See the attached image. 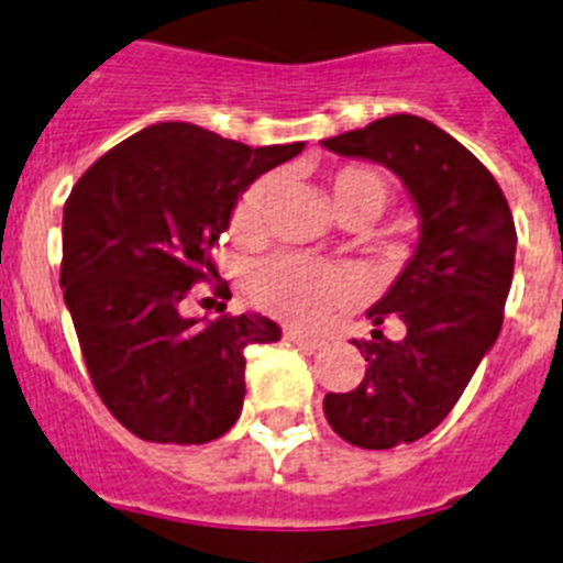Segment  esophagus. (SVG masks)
Here are the masks:
<instances>
[{
	"mask_svg": "<svg viewBox=\"0 0 563 563\" xmlns=\"http://www.w3.org/2000/svg\"><path fill=\"white\" fill-rule=\"evenodd\" d=\"M285 338L290 343H296V346H305V350H321L324 346V338H318V335H310V332L305 330H285Z\"/></svg>",
	"mask_w": 563,
	"mask_h": 563,
	"instance_id": "esophagus-1",
	"label": "esophagus"
}]
</instances>
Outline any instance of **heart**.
I'll return each mask as SVG.
<instances>
[{
  "instance_id": "b5f03b06",
  "label": "heart",
  "mask_w": 563,
  "mask_h": 563,
  "mask_svg": "<svg viewBox=\"0 0 563 563\" xmlns=\"http://www.w3.org/2000/svg\"><path fill=\"white\" fill-rule=\"evenodd\" d=\"M330 200L341 220H375L389 200V186L383 174L363 163H350L330 174ZM271 180H258L242 194L233 211V231L242 236H253L262 228ZM247 292L262 310L273 312L287 321H318L332 307L352 301L357 292V282L350 271L335 265H318L301 256H273L258 262L247 273Z\"/></svg>"
}]
</instances>
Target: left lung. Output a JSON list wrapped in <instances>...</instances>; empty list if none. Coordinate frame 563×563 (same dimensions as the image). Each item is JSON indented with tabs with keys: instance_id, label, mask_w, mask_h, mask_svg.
Segmentation results:
<instances>
[{
	"instance_id": "8db88e82",
	"label": "left lung",
	"mask_w": 563,
	"mask_h": 563,
	"mask_svg": "<svg viewBox=\"0 0 563 563\" xmlns=\"http://www.w3.org/2000/svg\"><path fill=\"white\" fill-rule=\"evenodd\" d=\"M321 146L389 168L420 217L415 253L366 310L372 341H355L366 355V375L352 391L324 397L338 437L386 451L434 431L494 350L514 285V213L494 174L417 114H389ZM391 317L407 327L400 342L379 332Z\"/></svg>"
}]
</instances>
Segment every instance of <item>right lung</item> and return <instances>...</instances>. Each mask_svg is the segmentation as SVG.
Here are the masks:
<instances>
[{"label": "right lung", "mask_w": 563, "mask_h": 563, "mask_svg": "<svg viewBox=\"0 0 563 563\" xmlns=\"http://www.w3.org/2000/svg\"><path fill=\"white\" fill-rule=\"evenodd\" d=\"M301 148H251L194 123H152L69 191L64 305L92 386L134 437L202 445L239 420L245 350L278 341L282 330L258 312L202 324L183 316L180 301L217 273L208 251L242 191Z\"/></svg>", "instance_id": "add662e5"}]
</instances>
